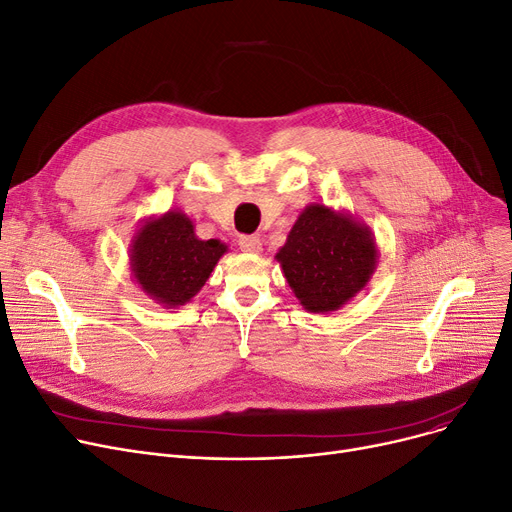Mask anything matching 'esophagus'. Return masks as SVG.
I'll return each instance as SVG.
<instances>
[{
    "mask_svg": "<svg viewBox=\"0 0 512 512\" xmlns=\"http://www.w3.org/2000/svg\"><path fill=\"white\" fill-rule=\"evenodd\" d=\"M238 247L242 253L257 255V253H261V238L259 236H240Z\"/></svg>",
    "mask_w": 512,
    "mask_h": 512,
    "instance_id": "esophagus-1",
    "label": "esophagus"
}]
</instances>
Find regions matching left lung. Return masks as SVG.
Returning <instances> with one entry per match:
<instances>
[{"label": "left lung", "mask_w": 512, "mask_h": 512, "mask_svg": "<svg viewBox=\"0 0 512 512\" xmlns=\"http://www.w3.org/2000/svg\"><path fill=\"white\" fill-rule=\"evenodd\" d=\"M276 259L303 309L330 315L367 286L380 249L371 228L353 213L311 203L292 224Z\"/></svg>", "instance_id": "1"}]
</instances>
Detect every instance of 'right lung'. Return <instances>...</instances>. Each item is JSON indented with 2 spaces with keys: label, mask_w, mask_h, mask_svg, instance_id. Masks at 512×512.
<instances>
[{
  "label": "right lung",
  "mask_w": 512,
  "mask_h": 512,
  "mask_svg": "<svg viewBox=\"0 0 512 512\" xmlns=\"http://www.w3.org/2000/svg\"><path fill=\"white\" fill-rule=\"evenodd\" d=\"M226 253V242L199 238L193 220L180 209L141 220L128 245L134 282L166 309L191 303Z\"/></svg>",
  "instance_id": "obj_1"
}]
</instances>
